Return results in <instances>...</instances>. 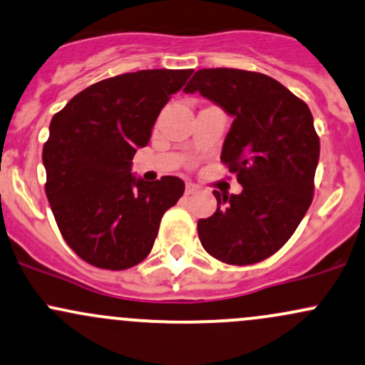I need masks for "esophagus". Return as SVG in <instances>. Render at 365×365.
<instances>
[{"mask_svg": "<svg viewBox=\"0 0 365 365\" xmlns=\"http://www.w3.org/2000/svg\"><path fill=\"white\" fill-rule=\"evenodd\" d=\"M195 190H197V185H195V183H192V182L185 183V192L187 194H192V192H195Z\"/></svg>", "mask_w": 365, "mask_h": 365, "instance_id": "1", "label": "esophagus"}]
</instances>
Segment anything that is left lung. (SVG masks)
<instances>
[{"mask_svg":"<svg viewBox=\"0 0 365 365\" xmlns=\"http://www.w3.org/2000/svg\"><path fill=\"white\" fill-rule=\"evenodd\" d=\"M199 92L234 118L220 160L241 194L220 195L197 222L205 250L232 266L260 262L290 240L313 201L320 140L308 105L278 80L255 71L210 68L183 89Z\"/></svg>","mask_w":365,"mask_h":365,"instance_id":"left-lung-1","label":"left lung"}]
</instances>
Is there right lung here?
Masks as SVG:
<instances>
[{"instance_id": "add662e5", "label": "right lung", "mask_w": 365, "mask_h": 365, "mask_svg": "<svg viewBox=\"0 0 365 365\" xmlns=\"http://www.w3.org/2000/svg\"><path fill=\"white\" fill-rule=\"evenodd\" d=\"M192 70H141L78 92L52 117L43 145L45 192L64 241L80 259L122 271L148 255L163 215L185 190L178 176L131 173L138 148Z\"/></svg>"}]
</instances>
